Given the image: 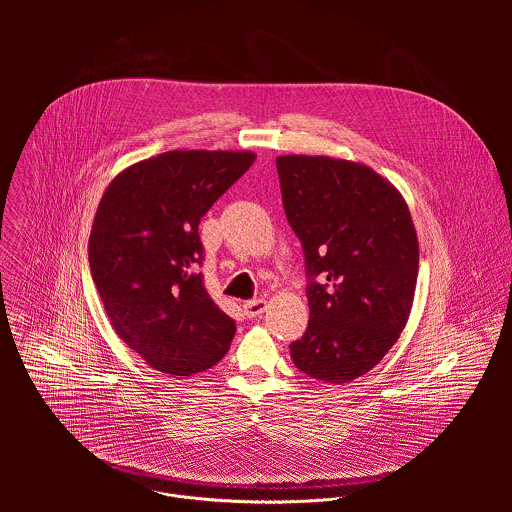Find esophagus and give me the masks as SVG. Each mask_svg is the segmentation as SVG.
Masks as SVG:
<instances>
[{"mask_svg":"<svg viewBox=\"0 0 512 512\" xmlns=\"http://www.w3.org/2000/svg\"><path fill=\"white\" fill-rule=\"evenodd\" d=\"M264 311H266V301L264 299H254V301L244 303V313L248 317H260Z\"/></svg>","mask_w":512,"mask_h":512,"instance_id":"34e87169","label":"esophagus"}]
</instances>
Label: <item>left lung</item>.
<instances>
[{
	"instance_id": "1",
	"label": "left lung",
	"mask_w": 512,
	"mask_h": 512,
	"mask_svg": "<svg viewBox=\"0 0 512 512\" xmlns=\"http://www.w3.org/2000/svg\"><path fill=\"white\" fill-rule=\"evenodd\" d=\"M276 165L309 276V325L290 345L293 365L347 384L378 365L408 323L420 262L412 215L363 163L292 153Z\"/></svg>"
}]
</instances>
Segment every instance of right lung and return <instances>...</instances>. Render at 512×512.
Listing matches in <instances>:
<instances>
[{"instance_id": "1", "label": "right lung", "mask_w": 512, "mask_h": 512, "mask_svg": "<svg viewBox=\"0 0 512 512\" xmlns=\"http://www.w3.org/2000/svg\"><path fill=\"white\" fill-rule=\"evenodd\" d=\"M254 159L246 149L165 151L120 171L98 203L88 262L104 311L134 353L173 378L213 368L234 337L197 272L199 222Z\"/></svg>"}]
</instances>
